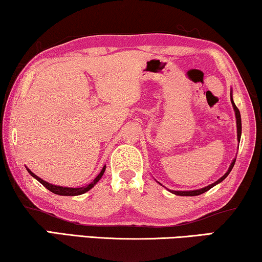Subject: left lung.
Wrapping results in <instances>:
<instances>
[{"instance_id":"8db88e82","label":"left lung","mask_w":262,"mask_h":262,"mask_svg":"<svg viewBox=\"0 0 262 262\" xmlns=\"http://www.w3.org/2000/svg\"><path fill=\"white\" fill-rule=\"evenodd\" d=\"M231 101H232V104H233V108H234V112H235V118H236V128H237V140L240 141V138H241V116H240V112L239 109H237V107L235 106V103H234L233 99L231 97ZM234 163H235V159L233 160V162L231 163V166H229V168L227 170V173H226L224 177L219 179L217 181H215L214 183H212V185L207 186L205 187V188H201V189H196V190H189V192H181V190H171V193L175 194V195H181V196H195V195H200L202 193L207 192V190H209L212 187H214L215 185H217V183H220L221 181H224L226 178H227V175L231 173L232 168L234 167Z\"/></svg>"}]
</instances>
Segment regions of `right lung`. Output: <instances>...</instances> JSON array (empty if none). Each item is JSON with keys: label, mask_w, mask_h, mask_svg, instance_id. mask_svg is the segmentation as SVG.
Returning <instances> with one entry per match:
<instances>
[{"label": "right lung", "mask_w": 262, "mask_h": 262, "mask_svg": "<svg viewBox=\"0 0 262 262\" xmlns=\"http://www.w3.org/2000/svg\"><path fill=\"white\" fill-rule=\"evenodd\" d=\"M27 170H28V173L31 175V177L36 179V180H37L38 182L42 183V185H43L47 189L50 190V192H53L54 194H57V195H63V196H75V195L84 194L85 192H88L89 189H92L93 187L96 185V182L99 181L101 178H102V175H103V173H104V170H106V166H104L103 168H102V170L100 171V174L97 175V177H96L95 179H94L93 182L89 183L88 186L79 187V188H69V187H61V186H54V185H50V183L46 182V181L42 180V179L38 178L37 175H35V174L33 173V171H30L29 169H27Z\"/></svg>", "instance_id": "add662e5"}]
</instances>
